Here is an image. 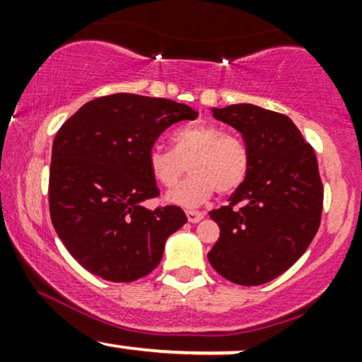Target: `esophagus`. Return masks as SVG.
Listing matches in <instances>:
<instances>
[{
  "instance_id": "obj_1",
  "label": "esophagus",
  "mask_w": 362,
  "mask_h": 362,
  "mask_svg": "<svg viewBox=\"0 0 362 362\" xmlns=\"http://www.w3.org/2000/svg\"><path fill=\"white\" fill-rule=\"evenodd\" d=\"M202 218H204V213H201V211H187L189 223H199Z\"/></svg>"
}]
</instances>
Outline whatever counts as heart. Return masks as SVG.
Here are the masks:
<instances>
[{
	"label": "heart",
	"instance_id": "heart-1",
	"mask_svg": "<svg viewBox=\"0 0 362 362\" xmlns=\"http://www.w3.org/2000/svg\"><path fill=\"white\" fill-rule=\"evenodd\" d=\"M172 141L173 149L156 144L148 153L151 175L165 187L175 185L189 163L190 175L167 194L172 204L201 206L214 190L235 192L248 175L250 158L245 143L214 124H190L173 132Z\"/></svg>",
	"mask_w": 362,
	"mask_h": 362
}]
</instances>
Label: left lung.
I'll use <instances>...</instances> for the list:
<instances>
[{"label":"left lung","instance_id":"8db88e82","mask_svg":"<svg viewBox=\"0 0 362 362\" xmlns=\"http://www.w3.org/2000/svg\"><path fill=\"white\" fill-rule=\"evenodd\" d=\"M213 117L242 134L250 165L230 204L209 213L221 233L207 259L235 284H264L288 271L317 235L323 207L317 156L284 114L238 103L213 109Z\"/></svg>","mask_w":362,"mask_h":362}]
</instances>
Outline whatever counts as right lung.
I'll return each instance as SVG.
<instances>
[{"instance_id":"add662e5","label":"right lung","mask_w":362,"mask_h":362,"mask_svg":"<svg viewBox=\"0 0 362 362\" xmlns=\"http://www.w3.org/2000/svg\"><path fill=\"white\" fill-rule=\"evenodd\" d=\"M185 103L134 93L95 98L71 115L52 143L49 211L78 264L112 282L148 276L165 243L187 223L178 206L148 209L160 195L148 153L165 129L197 119Z\"/></svg>"}]
</instances>
